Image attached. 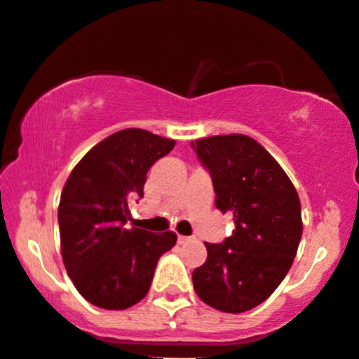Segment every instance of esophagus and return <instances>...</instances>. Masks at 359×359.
<instances>
[{"label":"esophagus","instance_id":"34e87169","mask_svg":"<svg viewBox=\"0 0 359 359\" xmlns=\"http://www.w3.org/2000/svg\"><path fill=\"white\" fill-rule=\"evenodd\" d=\"M177 241H179V245H182V243H186V241H189V238H187V236H180V234H179Z\"/></svg>","mask_w":359,"mask_h":359}]
</instances>
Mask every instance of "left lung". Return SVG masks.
Here are the masks:
<instances>
[{
  "mask_svg": "<svg viewBox=\"0 0 359 359\" xmlns=\"http://www.w3.org/2000/svg\"><path fill=\"white\" fill-rule=\"evenodd\" d=\"M191 147L212 177L215 206L234 220L233 234L222 243H205L208 257L194 269V290L222 313H245L262 304L290 271L302 238L299 194L252 137H206Z\"/></svg>",
  "mask_w": 359,
  "mask_h": 359,
  "instance_id": "left-lung-1",
  "label": "left lung"
}]
</instances>
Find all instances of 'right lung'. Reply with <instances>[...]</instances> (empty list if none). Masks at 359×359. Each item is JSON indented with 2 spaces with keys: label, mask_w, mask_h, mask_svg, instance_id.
<instances>
[{
  "label": "right lung",
  "mask_w": 359,
  "mask_h": 359,
  "mask_svg": "<svg viewBox=\"0 0 359 359\" xmlns=\"http://www.w3.org/2000/svg\"><path fill=\"white\" fill-rule=\"evenodd\" d=\"M175 140L140 128L116 132L83 156L59 205L62 260L90 304L119 311L149 292L159 257L175 245L172 231L126 229L128 201L144 196L147 172Z\"/></svg>",
  "instance_id": "obj_1"
}]
</instances>
